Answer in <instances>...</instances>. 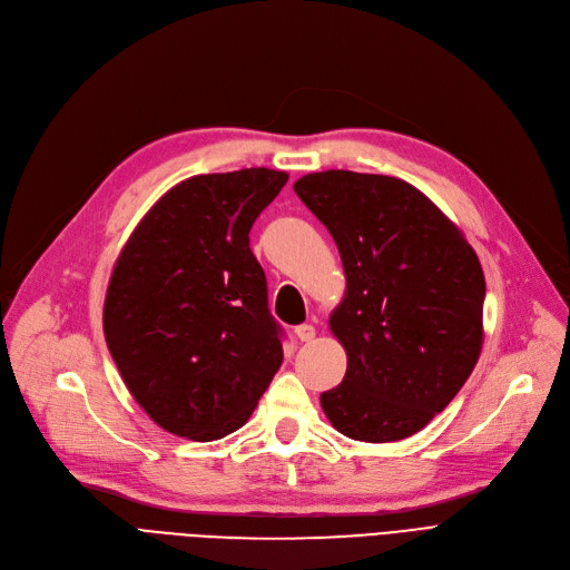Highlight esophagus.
<instances>
[{
	"label": "esophagus",
	"instance_id": "1",
	"mask_svg": "<svg viewBox=\"0 0 570 570\" xmlns=\"http://www.w3.org/2000/svg\"><path fill=\"white\" fill-rule=\"evenodd\" d=\"M295 337L301 340V342H312L314 337H316V331H314V325H309V323H303V325H297L295 327Z\"/></svg>",
	"mask_w": 570,
	"mask_h": 570
}]
</instances>
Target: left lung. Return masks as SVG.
Returning a JSON list of instances; mask_svg holds the SVG:
<instances>
[{
    "mask_svg": "<svg viewBox=\"0 0 570 570\" xmlns=\"http://www.w3.org/2000/svg\"><path fill=\"white\" fill-rule=\"evenodd\" d=\"M293 189L331 230L346 275L327 323L348 363L344 381L321 395L323 413L365 443L421 432L481 355V261L464 233L400 177L323 170Z\"/></svg>",
    "mask_w": 570,
    "mask_h": 570,
    "instance_id": "obj_1",
    "label": "left lung"
}]
</instances>
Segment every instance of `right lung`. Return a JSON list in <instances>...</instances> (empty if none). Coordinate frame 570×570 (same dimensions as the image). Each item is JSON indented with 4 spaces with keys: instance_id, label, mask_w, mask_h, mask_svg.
Returning a JSON list of instances; mask_svg holds the SVG:
<instances>
[{
    "instance_id": "obj_1",
    "label": "right lung",
    "mask_w": 570,
    "mask_h": 570,
    "mask_svg": "<svg viewBox=\"0 0 570 570\" xmlns=\"http://www.w3.org/2000/svg\"><path fill=\"white\" fill-rule=\"evenodd\" d=\"M286 179L269 168L183 179L115 261L108 351L131 397L175 436L215 441L243 428L284 361L249 230Z\"/></svg>"
}]
</instances>
